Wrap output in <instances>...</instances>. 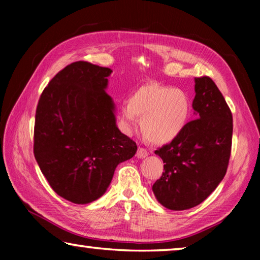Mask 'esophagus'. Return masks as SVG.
Instances as JSON below:
<instances>
[{
  "label": "esophagus",
  "mask_w": 260,
  "mask_h": 260,
  "mask_svg": "<svg viewBox=\"0 0 260 260\" xmlns=\"http://www.w3.org/2000/svg\"><path fill=\"white\" fill-rule=\"evenodd\" d=\"M148 155H149V152L147 149H144V148H139L138 151H136V156H138V158H144Z\"/></svg>",
  "instance_id": "obj_1"
}]
</instances>
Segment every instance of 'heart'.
Returning a JSON list of instances; mask_svg holds the SVG:
<instances>
[{
	"label": "heart",
	"instance_id": "heart-1",
	"mask_svg": "<svg viewBox=\"0 0 260 260\" xmlns=\"http://www.w3.org/2000/svg\"><path fill=\"white\" fill-rule=\"evenodd\" d=\"M191 113L188 94L179 88L150 82L139 87L120 108V127L131 134L141 117V132L156 144H165L181 134Z\"/></svg>",
	"mask_w": 260,
	"mask_h": 260
}]
</instances>
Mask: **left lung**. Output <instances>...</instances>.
<instances>
[{
  "label": "left lung",
  "instance_id": "1",
  "mask_svg": "<svg viewBox=\"0 0 260 260\" xmlns=\"http://www.w3.org/2000/svg\"><path fill=\"white\" fill-rule=\"evenodd\" d=\"M195 93L192 108L199 118L155 151L165 164L152 191L162 206L174 211L208 199L225 177L232 151L233 117L217 85L210 77L195 78Z\"/></svg>",
  "mask_w": 260,
  "mask_h": 260
}]
</instances>
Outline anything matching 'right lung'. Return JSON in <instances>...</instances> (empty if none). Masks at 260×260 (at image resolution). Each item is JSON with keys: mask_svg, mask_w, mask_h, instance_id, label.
<instances>
[{"mask_svg": "<svg viewBox=\"0 0 260 260\" xmlns=\"http://www.w3.org/2000/svg\"><path fill=\"white\" fill-rule=\"evenodd\" d=\"M111 69L79 60L51 79L39 100L34 157L54 191L87 204L107 191L118 164L138 146L116 125L105 93Z\"/></svg>", "mask_w": 260, "mask_h": 260, "instance_id": "obj_1", "label": "right lung"}]
</instances>
